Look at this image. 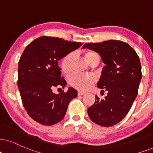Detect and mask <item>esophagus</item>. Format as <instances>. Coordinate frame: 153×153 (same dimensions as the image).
Wrapping results in <instances>:
<instances>
[{
	"label": "esophagus",
	"mask_w": 153,
	"mask_h": 153,
	"mask_svg": "<svg viewBox=\"0 0 153 153\" xmlns=\"http://www.w3.org/2000/svg\"><path fill=\"white\" fill-rule=\"evenodd\" d=\"M85 92H82V91H78V95H84L85 94Z\"/></svg>",
	"instance_id": "1"
}]
</instances>
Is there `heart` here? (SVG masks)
I'll return each instance as SVG.
<instances>
[{
  "label": "heart",
  "instance_id": "b5f03b06",
  "mask_svg": "<svg viewBox=\"0 0 153 153\" xmlns=\"http://www.w3.org/2000/svg\"><path fill=\"white\" fill-rule=\"evenodd\" d=\"M97 54L94 51H87L84 54V59L87 63H89L94 57L97 56ZM73 53L67 54L61 61V68L64 73H68L71 70V63L73 61ZM95 78L93 75H82L74 73L69 78V82L73 88L80 90H86L94 84Z\"/></svg>",
  "mask_w": 153,
  "mask_h": 153
}]
</instances>
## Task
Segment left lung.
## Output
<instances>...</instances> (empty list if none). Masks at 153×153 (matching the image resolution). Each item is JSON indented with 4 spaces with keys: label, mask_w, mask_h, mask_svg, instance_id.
<instances>
[{
    "label": "left lung",
    "mask_w": 153,
    "mask_h": 153,
    "mask_svg": "<svg viewBox=\"0 0 153 153\" xmlns=\"http://www.w3.org/2000/svg\"><path fill=\"white\" fill-rule=\"evenodd\" d=\"M82 48L99 53L106 65L97 87L107 91V95L104 100L96 96L88 116L97 124L112 126L126 116L136 100L142 77L140 59L131 46L118 40L87 43Z\"/></svg>",
    "instance_id": "8db88e82"
}]
</instances>
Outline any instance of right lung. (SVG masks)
I'll return each mask as SVG.
<instances>
[{"instance_id":"add662e5","label":"right lung","mask_w":153,"mask_h":153,"mask_svg":"<svg viewBox=\"0 0 153 153\" xmlns=\"http://www.w3.org/2000/svg\"><path fill=\"white\" fill-rule=\"evenodd\" d=\"M81 45L80 42L44 36L32 41L23 51L18 63L17 85L25 110L36 122L45 126L59 122L71 100L78 95L73 88L58 94L52 90L66 85L58 61Z\"/></svg>"}]
</instances>
